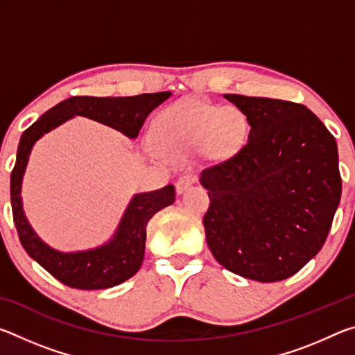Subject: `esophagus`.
<instances>
[{"mask_svg":"<svg viewBox=\"0 0 355 355\" xmlns=\"http://www.w3.org/2000/svg\"><path fill=\"white\" fill-rule=\"evenodd\" d=\"M196 182H197V178H196L194 173L184 172L183 175H180L178 182H177V192H178V194H182L184 189H188L189 186H192Z\"/></svg>","mask_w":355,"mask_h":355,"instance_id":"obj_1","label":"esophagus"}]
</instances>
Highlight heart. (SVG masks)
I'll return each mask as SVG.
<instances>
[{
    "mask_svg": "<svg viewBox=\"0 0 355 355\" xmlns=\"http://www.w3.org/2000/svg\"><path fill=\"white\" fill-rule=\"evenodd\" d=\"M245 130V117L235 107L184 100L156 116L152 135L164 153L182 155L202 146L209 158H225L243 146Z\"/></svg>",
    "mask_w": 355,
    "mask_h": 355,
    "instance_id": "obj_1",
    "label": "heart"
}]
</instances>
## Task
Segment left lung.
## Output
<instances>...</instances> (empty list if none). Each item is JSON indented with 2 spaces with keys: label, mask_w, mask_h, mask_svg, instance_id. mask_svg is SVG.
Wrapping results in <instances>:
<instances>
[{
  "label": "left lung",
  "mask_w": 355,
  "mask_h": 355,
  "mask_svg": "<svg viewBox=\"0 0 355 355\" xmlns=\"http://www.w3.org/2000/svg\"><path fill=\"white\" fill-rule=\"evenodd\" d=\"M250 125L235 155L202 171L207 243L228 271L279 282L326 243L341 197L338 150L309 107L227 94Z\"/></svg>",
  "instance_id": "left-lung-1"
}]
</instances>
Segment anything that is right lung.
Masks as SVG:
<instances>
[{"label": "right lung", "mask_w": 355, "mask_h": 355, "mask_svg": "<svg viewBox=\"0 0 355 355\" xmlns=\"http://www.w3.org/2000/svg\"><path fill=\"white\" fill-rule=\"evenodd\" d=\"M171 92L141 94L133 97H71L46 111L37 122L23 131L17 161L10 173V203L14 224L23 249L33 260L64 285L78 290H105L116 286L139 271L146 252L147 222L159 209L175 200L172 184L133 197L116 235L98 249L76 254L53 250L39 239L23 214L21 178L34 142L73 116H84L137 137L144 122L156 106L171 97Z\"/></svg>", "instance_id": "obj_1"}]
</instances>
